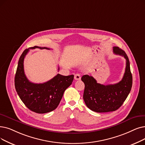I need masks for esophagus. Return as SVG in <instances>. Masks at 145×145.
I'll return each mask as SVG.
<instances>
[{
  "label": "esophagus",
  "instance_id": "obj_1",
  "mask_svg": "<svg viewBox=\"0 0 145 145\" xmlns=\"http://www.w3.org/2000/svg\"><path fill=\"white\" fill-rule=\"evenodd\" d=\"M80 78H81L80 75L79 73L75 74V75H74V79L75 80H80Z\"/></svg>",
  "mask_w": 145,
  "mask_h": 145
}]
</instances>
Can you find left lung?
Returning <instances> with one entry per match:
<instances>
[{
	"instance_id": "left-lung-1",
	"label": "left lung",
	"mask_w": 145,
	"mask_h": 145,
	"mask_svg": "<svg viewBox=\"0 0 145 145\" xmlns=\"http://www.w3.org/2000/svg\"><path fill=\"white\" fill-rule=\"evenodd\" d=\"M114 54L126 60L125 73L118 83L104 85L97 83L92 76L84 75L81 80L85 84L83 98L86 106L93 111L106 112L118 110L125 101L132 86V74L127 56L118 47H113Z\"/></svg>"
}]
</instances>
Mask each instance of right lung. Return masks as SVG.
I'll list each match as a JSON object with an SVG mask.
<instances>
[{
  "label": "right lung",
  "instance_id": "right-lung-1",
  "mask_svg": "<svg viewBox=\"0 0 145 145\" xmlns=\"http://www.w3.org/2000/svg\"><path fill=\"white\" fill-rule=\"evenodd\" d=\"M36 48L50 50L47 47L34 46L24 50L18 61L15 86L18 95L28 109L39 114H44L57 107L64 92L72 84L74 75L63 76L57 74L43 84L31 82L24 73V60L29 49Z\"/></svg>",
  "mask_w": 145,
  "mask_h": 145
}]
</instances>
